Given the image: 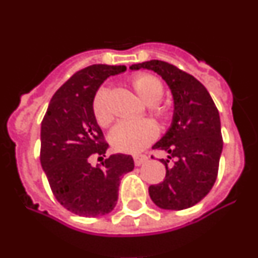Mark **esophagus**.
Masks as SVG:
<instances>
[{"instance_id":"34e87169","label":"esophagus","mask_w":258,"mask_h":258,"mask_svg":"<svg viewBox=\"0 0 258 258\" xmlns=\"http://www.w3.org/2000/svg\"><path fill=\"white\" fill-rule=\"evenodd\" d=\"M133 159H134V164H136V165H141V164H143L146 160H147V156H146V155H142V154L134 155Z\"/></svg>"}]
</instances>
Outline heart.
<instances>
[{"instance_id": "heart-1", "label": "heart", "mask_w": 258, "mask_h": 258, "mask_svg": "<svg viewBox=\"0 0 258 258\" xmlns=\"http://www.w3.org/2000/svg\"><path fill=\"white\" fill-rule=\"evenodd\" d=\"M132 86L143 101L150 103V111L157 118H165L169 108L161 104L163 84L156 76L150 74H138L132 77ZM93 113L101 126H108L113 120L108 102V90L102 86L93 98ZM157 136V127L149 118L141 120H121L111 131L109 141L113 149L120 152H138L150 145Z\"/></svg>"}]
</instances>
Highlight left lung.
I'll list each match as a JSON object with an SVG mask.
<instances>
[{
  "label": "left lung",
  "mask_w": 258,
  "mask_h": 258,
  "mask_svg": "<svg viewBox=\"0 0 258 258\" xmlns=\"http://www.w3.org/2000/svg\"><path fill=\"white\" fill-rule=\"evenodd\" d=\"M160 75L172 90L174 115L169 131L152 150H163L168 159L165 178L149 187L150 198L163 209L195 206L212 190L217 179L223 141L218 109L206 86L192 75L163 60L132 66Z\"/></svg>",
  "instance_id": "8db88e82"
}]
</instances>
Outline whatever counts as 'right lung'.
Segmentation results:
<instances>
[{
    "instance_id": "1",
    "label": "right lung",
    "mask_w": 258,
    "mask_h": 258,
    "mask_svg": "<svg viewBox=\"0 0 258 258\" xmlns=\"http://www.w3.org/2000/svg\"><path fill=\"white\" fill-rule=\"evenodd\" d=\"M125 66L93 64L72 75L52 95L41 122L40 160L55 199L67 211L83 217L109 213L116 206L124 173L134 169L131 155H111L93 113V98L104 80Z\"/></svg>"
}]
</instances>
